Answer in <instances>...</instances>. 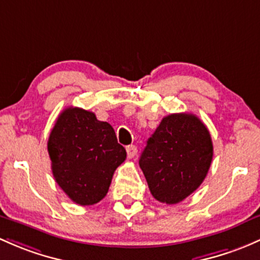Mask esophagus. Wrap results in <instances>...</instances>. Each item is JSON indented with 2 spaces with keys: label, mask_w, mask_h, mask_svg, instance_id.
<instances>
[{
  "label": "esophagus",
  "mask_w": 260,
  "mask_h": 260,
  "mask_svg": "<svg viewBox=\"0 0 260 260\" xmlns=\"http://www.w3.org/2000/svg\"><path fill=\"white\" fill-rule=\"evenodd\" d=\"M125 151H127V155L129 158H133L136 154H137V147L135 144H131V146L125 147Z\"/></svg>",
  "instance_id": "1"
}]
</instances>
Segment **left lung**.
<instances>
[{"label": "left lung", "instance_id": "obj_1", "mask_svg": "<svg viewBox=\"0 0 260 260\" xmlns=\"http://www.w3.org/2000/svg\"><path fill=\"white\" fill-rule=\"evenodd\" d=\"M213 159L208 128L190 113H173L159 123L139 158L157 201L176 204L203 183Z\"/></svg>", "mask_w": 260, "mask_h": 260}]
</instances>
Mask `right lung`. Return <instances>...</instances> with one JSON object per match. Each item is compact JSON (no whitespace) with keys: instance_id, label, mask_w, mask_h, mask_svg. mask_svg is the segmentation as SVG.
I'll return each mask as SVG.
<instances>
[{"instance_id":"right-lung-1","label":"right lung","mask_w":260,"mask_h":260,"mask_svg":"<svg viewBox=\"0 0 260 260\" xmlns=\"http://www.w3.org/2000/svg\"><path fill=\"white\" fill-rule=\"evenodd\" d=\"M47 149L57 184L80 206H92L105 198L114 171L127 157L112 125L78 107H68L59 114Z\"/></svg>"}]
</instances>
